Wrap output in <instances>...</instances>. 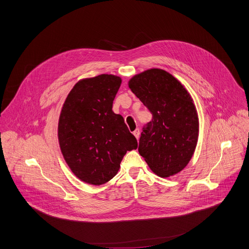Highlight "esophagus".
<instances>
[{
    "label": "esophagus",
    "instance_id": "esophagus-1",
    "mask_svg": "<svg viewBox=\"0 0 249 249\" xmlns=\"http://www.w3.org/2000/svg\"><path fill=\"white\" fill-rule=\"evenodd\" d=\"M133 135L136 137V139L138 140L139 137H140V130L139 129H136L134 132H133Z\"/></svg>",
    "mask_w": 249,
    "mask_h": 249
}]
</instances>
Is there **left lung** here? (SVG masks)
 Returning <instances> with one entry per match:
<instances>
[{
    "mask_svg": "<svg viewBox=\"0 0 249 249\" xmlns=\"http://www.w3.org/2000/svg\"><path fill=\"white\" fill-rule=\"evenodd\" d=\"M128 86L153 114L141 134L139 154L160 177L180 172L192 159L199 136L198 113L190 93L161 69L135 75Z\"/></svg>",
    "mask_w": 249,
    "mask_h": 249,
    "instance_id": "1",
    "label": "left lung"
}]
</instances>
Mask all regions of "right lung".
Wrapping results in <instances>:
<instances>
[{
	"instance_id": "1",
	"label": "right lung",
	"mask_w": 249,
	"mask_h": 249,
	"mask_svg": "<svg viewBox=\"0 0 249 249\" xmlns=\"http://www.w3.org/2000/svg\"><path fill=\"white\" fill-rule=\"evenodd\" d=\"M118 76L101 74L80 80L62 106L58 122L61 153L80 180L102 185L117 174L137 140L112 103L121 86Z\"/></svg>"
}]
</instances>
